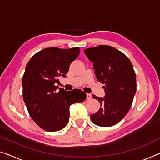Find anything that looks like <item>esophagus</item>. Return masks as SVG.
Segmentation results:
<instances>
[{"instance_id": "obj_1", "label": "esophagus", "mask_w": 160, "mask_h": 160, "mask_svg": "<svg viewBox=\"0 0 160 160\" xmlns=\"http://www.w3.org/2000/svg\"><path fill=\"white\" fill-rule=\"evenodd\" d=\"M92 94H87V99H88V100H90V99H92Z\"/></svg>"}]
</instances>
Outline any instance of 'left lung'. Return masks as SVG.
<instances>
[{
    "mask_svg": "<svg viewBox=\"0 0 160 160\" xmlns=\"http://www.w3.org/2000/svg\"><path fill=\"white\" fill-rule=\"evenodd\" d=\"M84 53L94 62V73L105 92L104 97L92 96L101 107L91 119L97 126H113L126 116L133 102L137 90L133 66L124 53L109 46L88 48Z\"/></svg>",
    "mask_w": 160,
    "mask_h": 160,
    "instance_id": "8db88e82",
    "label": "left lung"
}]
</instances>
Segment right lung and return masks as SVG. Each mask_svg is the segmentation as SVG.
I'll return each instance as SVG.
<instances>
[{"label":"right lung","mask_w":160,"mask_h":160,"mask_svg":"<svg viewBox=\"0 0 160 160\" xmlns=\"http://www.w3.org/2000/svg\"><path fill=\"white\" fill-rule=\"evenodd\" d=\"M79 51L78 47L44 48L36 53L26 66L22 78L23 101L33 121L46 131L64 128L69 120L70 106L87 98L80 89L57 90L55 86L58 77H65Z\"/></svg>","instance_id":"right-lung-1"}]
</instances>
